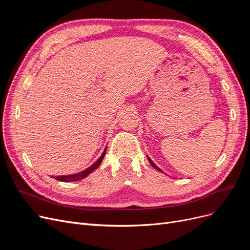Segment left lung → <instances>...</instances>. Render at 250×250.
Wrapping results in <instances>:
<instances>
[{
    "label": "left lung",
    "mask_w": 250,
    "mask_h": 250,
    "mask_svg": "<svg viewBox=\"0 0 250 250\" xmlns=\"http://www.w3.org/2000/svg\"><path fill=\"white\" fill-rule=\"evenodd\" d=\"M148 160H149V163H150L151 165H152V167H153V168H155V169H156V170H158V171H161V172H163V171H162V170H161L160 168H158V167H157V166H156V165H155V164H154V163H153L152 161H151V160H150V158H149V157H148Z\"/></svg>",
    "instance_id": "left-lung-1"
}]
</instances>
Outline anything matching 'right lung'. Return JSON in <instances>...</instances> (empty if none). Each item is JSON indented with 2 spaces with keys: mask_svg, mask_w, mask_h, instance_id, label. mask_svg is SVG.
I'll use <instances>...</instances> for the list:
<instances>
[{
  "mask_svg": "<svg viewBox=\"0 0 250 250\" xmlns=\"http://www.w3.org/2000/svg\"><path fill=\"white\" fill-rule=\"evenodd\" d=\"M106 148H107V146H106ZM106 148L104 149L102 155L99 157V160L96 161V163H95V164H93L92 166H90L89 168H87V169H85V170H83V171H81V172H79V173L72 174V175L55 176V177H53V178H54V179H57V180H59V181H63V183H69V181H77V180H80V179L85 178V177L88 175V174H90V173H92L94 170H96L98 167H99L100 164H101V163H102V161H103L104 156H105V153H106Z\"/></svg>",
  "mask_w": 250,
  "mask_h": 250,
  "instance_id": "add662e5",
  "label": "right lung"
}]
</instances>
